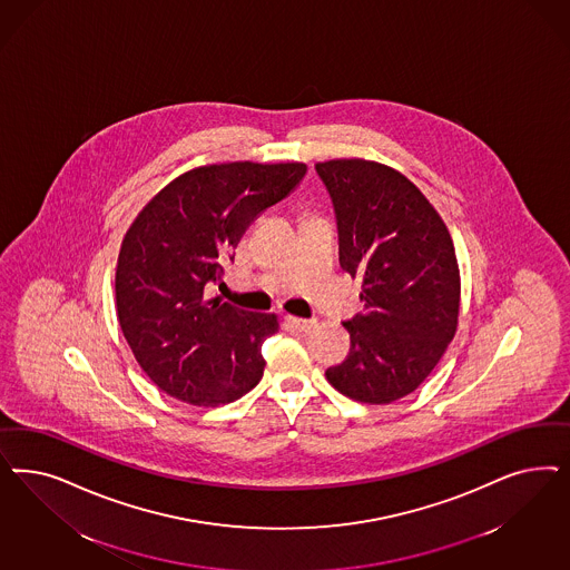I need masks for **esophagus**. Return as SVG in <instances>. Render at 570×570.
<instances>
[{"label": "esophagus", "mask_w": 570, "mask_h": 570, "mask_svg": "<svg viewBox=\"0 0 570 570\" xmlns=\"http://www.w3.org/2000/svg\"><path fill=\"white\" fill-rule=\"evenodd\" d=\"M285 321L292 325V327H295V330L299 331H311L314 327V318H299V316H285Z\"/></svg>", "instance_id": "34e87169"}]
</instances>
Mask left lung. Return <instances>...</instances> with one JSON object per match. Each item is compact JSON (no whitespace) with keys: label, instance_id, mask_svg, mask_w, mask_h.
Masks as SVG:
<instances>
[{"label":"left lung","instance_id":"obj_1","mask_svg":"<svg viewBox=\"0 0 570 570\" xmlns=\"http://www.w3.org/2000/svg\"><path fill=\"white\" fill-rule=\"evenodd\" d=\"M330 193L340 264L363 278V314L344 323L350 352L325 371L361 403L411 394L436 367L458 330L460 268L451 235L422 190L365 159L316 164Z\"/></svg>","mask_w":570,"mask_h":570}]
</instances>
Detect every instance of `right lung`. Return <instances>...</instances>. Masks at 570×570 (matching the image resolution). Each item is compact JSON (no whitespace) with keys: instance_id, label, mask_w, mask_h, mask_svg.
I'll return each instance as SVG.
<instances>
[{"instance_id":"1","label":"right lung","mask_w":570,"mask_h":570,"mask_svg":"<svg viewBox=\"0 0 570 570\" xmlns=\"http://www.w3.org/2000/svg\"><path fill=\"white\" fill-rule=\"evenodd\" d=\"M304 164L197 167L157 193L129 226L115 275L117 318L138 365L166 394L233 403L262 380L275 314L240 311L218 285L247 226L302 183Z\"/></svg>"}]
</instances>
